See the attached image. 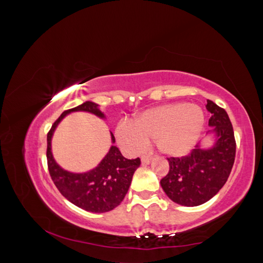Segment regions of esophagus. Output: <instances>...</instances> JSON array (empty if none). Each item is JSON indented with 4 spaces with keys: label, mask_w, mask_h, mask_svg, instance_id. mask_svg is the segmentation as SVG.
<instances>
[{
    "label": "esophagus",
    "mask_w": 263,
    "mask_h": 263,
    "mask_svg": "<svg viewBox=\"0 0 263 263\" xmlns=\"http://www.w3.org/2000/svg\"><path fill=\"white\" fill-rule=\"evenodd\" d=\"M153 159H154L153 156H151V155H145V156L141 157V162H142L143 164H149V163H152Z\"/></svg>",
    "instance_id": "34e87169"
}]
</instances>
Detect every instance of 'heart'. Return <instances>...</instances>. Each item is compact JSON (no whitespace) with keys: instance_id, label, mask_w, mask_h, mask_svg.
<instances>
[{"instance_id":"1","label":"heart","mask_w":263,"mask_h":263,"mask_svg":"<svg viewBox=\"0 0 263 263\" xmlns=\"http://www.w3.org/2000/svg\"><path fill=\"white\" fill-rule=\"evenodd\" d=\"M205 117L202 108L176 102L143 111L133 123H121L116 128L120 145L139 154L156 140L159 151L168 156H183L193 151L203 135Z\"/></svg>"}]
</instances>
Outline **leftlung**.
<instances>
[{
	"label": "left lung",
	"mask_w": 263,
	"mask_h": 263,
	"mask_svg": "<svg viewBox=\"0 0 263 263\" xmlns=\"http://www.w3.org/2000/svg\"><path fill=\"white\" fill-rule=\"evenodd\" d=\"M211 114L206 136H212L213 145H197L188 156L167 158L168 173L161 180L167 197L183 206H198L219 193L228 180L236 155V141L229 116L224 109L208 100Z\"/></svg>",
	"instance_id": "1"
}]
</instances>
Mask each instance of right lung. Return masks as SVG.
<instances>
[{"mask_svg":"<svg viewBox=\"0 0 263 263\" xmlns=\"http://www.w3.org/2000/svg\"><path fill=\"white\" fill-rule=\"evenodd\" d=\"M74 111L91 112L100 118L105 114L99 109V105L92 101L64 111L48 133L46 158L51 179L65 198L76 206L89 212L105 213L114 210L124 199L132 181L133 173L140 166V158L127 159L122 155L120 149L111 145L109 152L98 165L83 173H74L64 170L53 158L51 151V140L57 126L63 118ZM111 142H115L114 135L110 132Z\"/></svg>","mask_w":263,"mask_h":263,"instance_id":"obj_1","label":"right lung"}]
</instances>
